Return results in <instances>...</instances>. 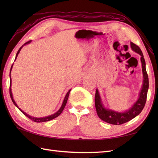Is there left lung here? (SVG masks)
<instances>
[{"label": "left lung", "mask_w": 158, "mask_h": 158, "mask_svg": "<svg viewBox=\"0 0 158 158\" xmlns=\"http://www.w3.org/2000/svg\"><path fill=\"white\" fill-rule=\"evenodd\" d=\"M131 48L136 53H139L141 56L140 61L142 63V70L143 74V83L141 91L139 94V99L134 104L133 106L131 107L129 110H126L124 113H119L115 111V110H110L105 108L103 106L101 98L99 94L98 90L96 89L95 94V106L96 113L98 117L102 120L105 121V122L109 123L113 125H120L126 122H129L131 119L135 118L140 113L145 105L147 100V92L149 89V78L148 75L147 73L146 67H145V60L144 59L143 52L140 50V48L135 45L132 42L130 43Z\"/></svg>", "instance_id": "left-lung-1"}]
</instances>
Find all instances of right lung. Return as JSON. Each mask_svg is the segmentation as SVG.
<instances>
[{"mask_svg": "<svg viewBox=\"0 0 158 158\" xmlns=\"http://www.w3.org/2000/svg\"><path fill=\"white\" fill-rule=\"evenodd\" d=\"M31 42V41H28V42H26V43H24V44H23V45H27V44H28V43H30ZM23 45H22L21 48H20L19 49V50L18 51V53H17V54H16V56H15V60H16V58H17V56H18V54H19V52H20V50H21V49L22 48V47L23 46ZM12 67H13V65L11 66V69H12ZM11 70H10V77H11ZM10 80H11V81H10V88H9V94H10V96H11V100H12V102H13V104H14L15 105V106H16L17 107H18V108L19 109V110L20 111H21L23 115H25L26 117H28L29 119H31V120H32V121H34V122H38V123H39V122H48V121H50V120H52V119H54V118H56V117H58L60 114L62 113V112L63 111V110H64V107H65V106H66V102H67V100H68V98H69V93H70V89L69 90V91L67 92V94H66V95L65 96V97H64V101H63V103H62V106H61V107H60V109L58 110V111H57L56 113H54V114H53V115H49V116H48V117H40V118H37V117H32V116H31V115H28V114H26L25 112H23V110H22V109H20L19 107H18V106L17 105V104L15 103V100H13V95H12V92H11V79L10 78Z\"/></svg>", "mask_w": 158, "mask_h": 158, "instance_id": "1", "label": "right lung"}]
</instances>
